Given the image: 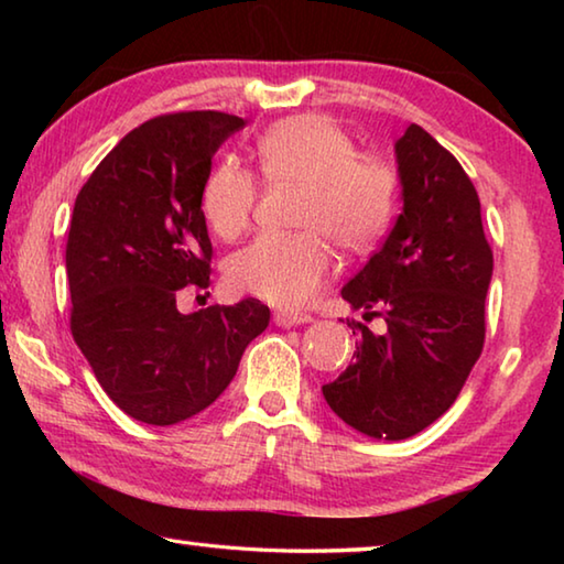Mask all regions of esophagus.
Returning a JSON list of instances; mask_svg holds the SVG:
<instances>
[{
    "mask_svg": "<svg viewBox=\"0 0 564 564\" xmlns=\"http://www.w3.org/2000/svg\"><path fill=\"white\" fill-rule=\"evenodd\" d=\"M275 326L281 328H291V326H301V323H311L308 313H293V311H275L273 313Z\"/></svg>",
    "mask_w": 564,
    "mask_h": 564,
    "instance_id": "esophagus-1",
    "label": "esophagus"
}]
</instances>
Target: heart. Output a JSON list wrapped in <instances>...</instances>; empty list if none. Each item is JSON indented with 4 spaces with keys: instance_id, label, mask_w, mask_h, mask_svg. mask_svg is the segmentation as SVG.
<instances>
[{
    "instance_id": "heart-1",
    "label": "heart",
    "mask_w": 564,
    "mask_h": 564,
    "mask_svg": "<svg viewBox=\"0 0 564 564\" xmlns=\"http://www.w3.org/2000/svg\"><path fill=\"white\" fill-rule=\"evenodd\" d=\"M263 176L303 184L299 234H261L231 256L228 285L279 308H301L333 273L325 238L348 253H366L388 234L398 208V176L383 156L358 151L330 117L301 113L275 121L256 144ZM259 178L241 161L224 159L208 174L202 208L212 231L234 241L251 224Z\"/></svg>"
}]
</instances>
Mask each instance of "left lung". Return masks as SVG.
I'll return each instance as SVG.
<instances>
[{"label": "left lung", "instance_id": "obj_1", "mask_svg": "<svg viewBox=\"0 0 564 564\" xmlns=\"http://www.w3.org/2000/svg\"><path fill=\"white\" fill-rule=\"evenodd\" d=\"M403 214L386 243L340 291L352 308L386 318L358 333L350 366L323 386L333 413L358 433L405 441L460 395L485 343L492 248L480 198L451 151L417 123L395 144Z\"/></svg>", "mask_w": 564, "mask_h": 564}]
</instances>
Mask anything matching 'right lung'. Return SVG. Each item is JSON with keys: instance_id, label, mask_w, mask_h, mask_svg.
I'll list each match as a JSON object with an SVG mask.
<instances>
[{"instance_id": "right-lung-1", "label": "right lung", "mask_w": 564, "mask_h": 564, "mask_svg": "<svg viewBox=\"0 0 564 564\" xmlns=\"http://www.w3.org/2000/svg\"><path fill=\"white\" fill-rule=\"evenodd\" d=\"M224 111L161 113L129 131L74 202L66 238L72 336L113 403L174 425L231 383L269 326L256 299L178 313L181 289H208L202 194L216 149L243 127Z\"/></svg>"}]
</instances>
